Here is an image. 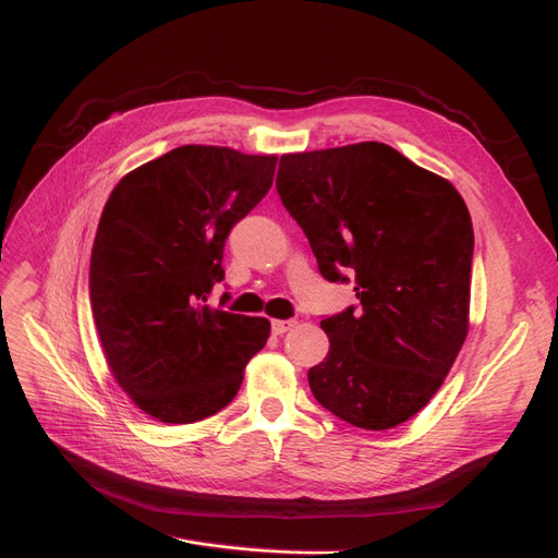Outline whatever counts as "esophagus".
I'll return each mask as SVG.
<instances>
[{
	"label": "esophagus",
	"mask_w": 558,
	"mask_h": 558,
	"mask_svg": "<svg viewBox=\"0 0 558 558\" xmlns=\"http://www.w3.org/2000/svg\"><path fill=\"white\" fill-rule=\"evenodd\" d=\"M294 325H296V320H274L270 323V329H274L276 337H282V333L290 331Z\"/></svg>",
	"instance_id": "1"
}]
</instances>
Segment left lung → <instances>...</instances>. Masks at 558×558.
<instances>
[{
	"mask_svg": "<svg viewBox=\"0 0 558 558\" xmlns=\"http://www.w3.org/2000/svg\"><path fill=\"white\" fill-rule=\"evenodd\" d=\"M278 194L320 274L355 280L325 317L308 386L333 416L390 429L433 400L465 343L474 231L456 186L384 142L280 156Z\"/></svg>",
	"mask_w": 558,
	"mask_h": 558,
	"instance_id": "left-lung-1",
	"label": "left lung"
}]
</instances>
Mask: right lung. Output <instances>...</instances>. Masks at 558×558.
<instances>
[{
	"mask_svg": "<svg viewBox=\"0 0 558 558\" xmlns=\"http://www.w3.org/2000/svg\"><path fill=\"white\" fill-rule=\"evenodd\" d=\"M278 156L184 145L111 191L90 252V308L111 376L161 423L225 409L266 345V317L208 306L227 235L274 184Z\"/></svg>",
	"mask_w": 558,
	"mask_h": 558,
	"instance_id": "1",
	"label": "right lung"
}]
</instances>
